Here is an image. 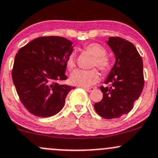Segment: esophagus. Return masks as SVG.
Masks as SVG:
<instances>
[{
  "label": "esophagus",
  "mask_w": 158,
  "mask_h": 158,
  "mask_svg": "<svg viewBox=\"0 0 158 158\" xmlns=\"http://www.w3.org/2000/svg\"><path fill=\"white\" fill-rule=\"evenodd\" d=\"M85 89L87 92H92V91H93L95 89V88L94 87H89V88H85Z\"/></svg>",
  "instance_id": "esophagus-1"
}]
</instances>
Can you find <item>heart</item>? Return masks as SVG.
Instances as JSON below:
<instances>
[{
	"label": "heart",
	"mask_w": 158,
	"mask_h": 158,
	"mask_svg": "<svg viewBox=\"0 0 158 158\" xmlns=\"http://www.w3.org/2000/svg\"><path fill=\"white\" fill-rule=\"evenodd\" d=\"M85 49L95 56L92 66H96L102 73L109 72L112 66L111 60L106 56V49L105 47L97 43H91L85 47ZM76 66L73 54H70L66 60V66L72 70ZM100 75L96 69L90 70L76 69L72 73L69 80L73 85L81 87H88L93 85L99 80Z\"/></svg>",
	"instance_id": "heart-1"
}]
</instances>
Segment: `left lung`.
<instances>
[{"label":"left lung","instance_id":"left-lung-1","mask_svg":"<svg viewBox=\"0 0 158 158\" xmlns=\"http://www.w3.org/2000/svg\"><path fill=\"white\" fill-rule=\"evenodd\" d=\"M107 44L115 56V63L105 84L100 86L103 98L94 105L96 112L106 119L117 118L133 109L144 88L143 62L132 43L111 36Z\"/></svg>","mask_w":158,"mask_h":158}]
</instances>
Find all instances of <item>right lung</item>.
<instances>
[{
    "mask_svg": "<svg viewBox=\"0 0 158 158\" xmlns=\"http://www.w3.org/2000/svg\"><path fill=\"white\" fill-rule=\"evenodd\" d=\"M73 43L62 36H41L21 47L16 54L12 79L20 102L38 117L60 112L75 87L60 84L66 80V60Z\"/></svg>",
    "mask_w": 158,
    "mask_h": 158,
    "instance_id": "1",
    "label": "right lung"
}]
</instances>
